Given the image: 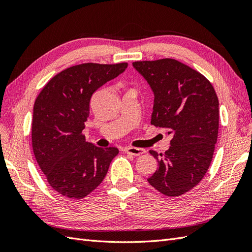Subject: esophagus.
<instances>
[{
    "instance_id": "esophagus-1",
    "label": "esophagus",
    "mask_w": 252,
    "mask_h": 252,
    "mask_svg": "<svg viewBox=\"0 0 252 252\" xmlns=\"http://www.w3.org/2000/svg\"><path fill=\"white\" fill-rule=\"evenodd\" d=\"M126 152L128 155H131L133 157H139L143 154H145L146 152V150L145 149H142V148H135V147H127L126 148Z\"/></svg>"
}]
</instances>
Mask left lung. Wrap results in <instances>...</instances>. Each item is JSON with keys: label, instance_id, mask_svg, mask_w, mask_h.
Wrapping results in <instances>:
<instances>
[{"label": "left lung", "instance_id": "8db88e82", "mask_svg": "<svg viewBox=\"0 0 252 252\" xmlns=\"http://www.w3.org/2000/svg\"><path fill=\"white\" fill-rule=\"evenodd\" d=\"M132 65L154 91L151 125L172 136L164 155L150 150L158 164L147 181L167 196L182 195L199 184L212 161L219 132L217 94L203 74L177 60Z\"/></svg>", "mask_w": 252, "mask_h": 252}]
</instances>
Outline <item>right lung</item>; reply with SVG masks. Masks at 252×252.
<instances>
[{
	"label": "right lung",
	"instance_id": "right-lung-1",
	"mask_svg": "<svg viewBox=\"0 0 252 252\" xmlns=\"http://www.w3.org/2000/svg\"><path fill=\"white\" fill-rule=\"evenodd\" d=\"M127 66L75 65L55 75L37 95L32 129L33 154L49 185L61 195H88L101 184L119 154L116 147L102 148L86 142L82 131L94 91Z\"/></svg>",
	"mask_w": 252,
	"mask_h": 252
}]
</instances>
